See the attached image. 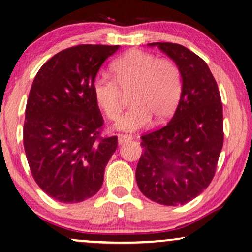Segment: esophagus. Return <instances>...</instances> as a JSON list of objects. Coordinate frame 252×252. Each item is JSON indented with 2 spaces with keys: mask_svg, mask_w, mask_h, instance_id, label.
<instances>
[{
  "mask_svg": "<svg viewBox=\"0 0 252 252\" xmlns=\"http://www.w3.org/2000/svg\"><path fill=\"white\" fill-rule=\"evenodd\" d=\"M119 144L122 145L126 143V141H129L132 139V136H130V134H126V133H120L119 134Z\"/></svg>",
  "mask_w": 252,
  "mask_h": 252,
  "instance_id": "1",
  "label": "esophagus"
}]
</instances>
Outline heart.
<instances>
[{
	"label": "heart",
	"mask_w": 252,
	"mask_h": 252,
	"mask_svg": "<svg viewBox=\"0 0 252 252\" xmlns=\"http://www.w3.org/2000/svg\"><path fill=\"white\" fill-rule=\"evenodd\" d=\"M112 72L113 77L99 73L92 91L97 105L111 120L122 112L125 94L130 92L132 105L116 122L118 129H141L150 125L152 116L163 122L175 112L183 94V73L172 59L134 49L112 63Z\"/></svg>",
	"instance_id": "1"
}]
</instances>
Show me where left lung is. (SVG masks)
Returning <instances> with one entry per match:
<instances>
[{
  "mask_svg": "<svg viewBox=\"0 0 252 252\" xmlns=\"http://www.w3.org/2000/svg\"><path fill=\"white\" fill-rule=\"evenodd\" d=\"M183 73V94L169 123L140 137V192L163 205L185 204L214 179L224 143L222 104L207 63L177 43L157 42Z\"/></svg>",
  "mask_w": 252,
  "mask_h": 252,
  "instance_id": "1",
  "label": "left lung"
}]
</instances>
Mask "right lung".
<instances>
[{"mask_svg":"<svg viewBox=\"0 0 252 252\" xmlns=\"http://www.w3.org/2000/svg\"><path fill=\"white\" fill-rule=\"evenodd\" d=\"M119 45L65 49L38 70L28 94L24 148L41 189L63 203H77L100 189L118 137H102L104 119L92 83Z\"/></svg>","mask_w":252,"mask_h":252,"instance_id":"right-lung-1","label":"right lung"}]
</instances>
